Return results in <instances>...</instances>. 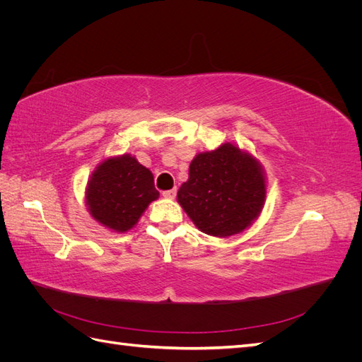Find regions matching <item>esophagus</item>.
<instances>
[{
  "label": "esophagus",
  "instance_id": "obj_1",
  "mask_svg": "<svg viewBox=\"0 0 362 362\" xmlns=\"http://www.w3.org/2000/svg\"><path fill=\"white\" fill-rule=\"evenodd\" d=\"M163 196H164V198H168V199H173L175 196H177V189H172V190L163 192Z\"/></svg>",
  "mask_w": 362,
  "mask_h": 362
}]
</instances>
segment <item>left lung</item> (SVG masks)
I'll list each match as a JSON object with an SVG mask.
<instances>
[{"instance_id": "1", "label": "left lung", "mask_w": 362, "mask_h": 362, "mask_svg": "<svg viewBox=\"0 0 362 362\" xmlns=\"http://www.w3.org/2000/svg\"><path fill=\"white\" fill-rule=\"evenodd\" d=\"M266 193L261 163L237 145L223 144L192 160L189 180L182 182L177 199L199 231L229 237L257 221Z\"/></svg>"}]
</instances>
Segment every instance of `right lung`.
Here are the masks:
<instances>
[{"label": "right lung", "mask_w": 362, "mask_h": 362, "mask_svg": "<svg viewBox=\"0 0 362 362\" xmlns=\"http://www.w3.org/2000/svg\"><path fill=\"white\" fill-rule=\"evenodd\" d=\"M158 196L152 172L136 157L124 154L98 164L87 181L86 206L98 223L127 233Z\"/></svg>", "instance_id": "1"}]
</instances>
